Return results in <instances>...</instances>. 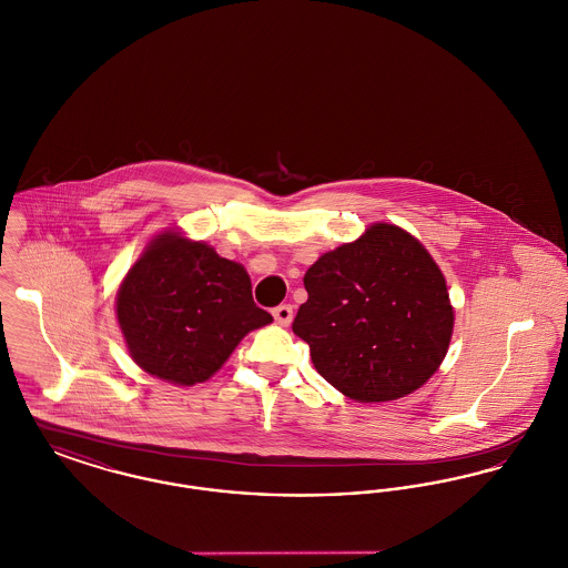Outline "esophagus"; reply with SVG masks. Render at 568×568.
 Listing matches in <instances>:
<instances>
[{
    "label": "esophagus",
    "mask_w": 568,
    "mask_h": 568,
    "mask_svg": "<svg viewBox=\"0 0 568 568\" xmlns=\"http://www.w3.org/2000/svg\"><path fill=\"white\" fill-rule=\"evenodd\" d=\"M272 315H274L276 324L290 325L292 324V320H294V308H292V304H281V306H276V308L272 311Z\"/></svg>",
    "instance_id": "esophagus-1"
}]
</instances>
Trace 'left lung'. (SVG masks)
Here are the masks:
<instances>
[{
    "mask_svg": "<svg viewBox=\"0 0 568 568\" xmlns=\"http://www.w3.org/2000/svg\"><path fill=\"white\" fill-rule=\"evenodd\" d=\"M294 332L317 373L357 403L398 400L438 371L454 332L433 255L392 223L324 253L304 274Z\"/></svg>",
    "mask_w": 568,
    "mask_h": 568,
    "instance_id": "obj_1",
    "label": "left lung"
}]
</instances>
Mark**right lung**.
<instances>
[{
	"label": "right lung",
	"mask_w": 568,
	"mask_h": 568,
	"mask_svg": "<svg viewBox=\"0 0 568 568\" xmlns=\"http://www.w3.org/2000/svg\"><path fill=\"white\" fill-rule=\"evenodd\" d=\"M128 352L153 377L195 385L213 377L251 329L272 322L241 264L163 232L146 244L116 292Z\"/></svg>",
	"instance_id": "right-lung-1"
}]
</instances>
